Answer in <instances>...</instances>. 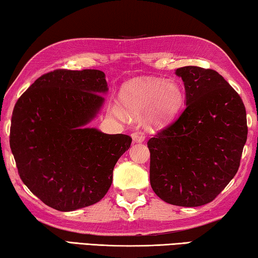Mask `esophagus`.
<instances>
[{
	"mask_svg": "<svg viewBox=\"0 0 258 258\" xmlns=\"http://www.w3.org/2000/svg\"><path fill=\"white\" fill-rule=\"evenodd\" d=\"M132 137L135 143H142L145 139V135L142 132H139V130H137V132H134L132 134Z\"/></svg>",
	"mask_w": 258,
	"mask_h": 258,
	"instance_id": "34e87169",
	"label": "esophagus"
}]
</instances>
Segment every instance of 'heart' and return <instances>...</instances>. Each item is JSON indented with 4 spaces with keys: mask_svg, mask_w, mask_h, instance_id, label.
I'll return each instance as SVG.
<instances>
[{
    "mask_svg": "<svg viewBox=\"0 0 258 258\" xmlns=\"http://www.w3.org/2000/svg\"><path fill=\"white\" fill-rule=\"evenodd\" d=\"M120 98L128 113L142 115L150 109L152 120L161 124L179 111L184 95L180 86L175 81L144 79L126 84L121 91ZM117 113L124 115L121 109Z\"/></svg>",
    "mask_w": 258,
    "mask_h": 258,
    "instance_id": "b5f03b06",
    "label": "heart"
}]
</instances>
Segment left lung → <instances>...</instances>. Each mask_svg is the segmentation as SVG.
Masks as SVG:
<instances>
[{
	"label": "left lung",
	"instance_id": "obj_1",
	"mask_svg": "<svg viewBox=\"0 0 258 258\" xmlns=\"http://www.w3.org/2000/svg\"><path fill=\"white\" fill-rule=\"evenodd\" d=\"M186 107L147 142L150 181L167 204L199 207L212 202L240 166L248 126L243 101L216 71L177 69Z\"/></svg>",
	"mask_w": 258,
	"mask_h": 258
}]
</instances>
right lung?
<instances>
[{
  "mask_svg": "<svg viewBox=\"0 0 258 258\" xmlns=\"http://www.w3.org/2000/svg\"><path fill=\"white\" fill-rule=\"evenodd\" d=\"M108 90L98 70H56L20 96L11 117L10 147L18 174L34 196L59 212L103 199L117 160L132 144L128 135L83 128Z\"/></svg>",
  "mask_w": 258,
  "mask_h": 258,
  "instance_id": "1",
  "label": "right lung"
}]
</instances>
